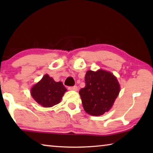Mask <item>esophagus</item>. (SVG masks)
Here are the masks:
<instances>
[{"label": "esophagus", "mask_w": 153, "mask_h": 153, "mask_svg": "<svg viewBox=\"0 0 153 153\" xmlns=\"http://www.w3.org/2000/svg\"><path fill=\"white\" fill-rule=\"evenodd\" d=\"M68 89H69V90H74V91H77V89H78V88H77V86H69V87H68Z\"/></svg>", "instance_id": "34e87169"}]
</instances>
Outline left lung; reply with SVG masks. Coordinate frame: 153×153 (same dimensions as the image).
<instances>
[{
	"label": "left lung",
	"mask_w": 153,
	"mask_h": 153,
	"mask_svg": "<svg viewBox=\"0 0 153 153\" xmlns=\"http://www.w3.org/2000/svg\"><path fill=\"white\" fill-rule=\"evenodd\" d=\"M86 86L79 90L83 107L93 116L103 115L112 107L120 93V84L116 77L104 70L88 71Z\"/></svg>",
	"instance_id": "left-lung-1"
}]
</instances>
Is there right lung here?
<instances>
[{
    "label": "right lung",
    "instance_id": "obj_1",
    "mask_svg": "<svg viewBox=\"0 0 153 153\" xmlns=\"http://www.w3.org/2000/svg\"><path fill=\"white\" fill-rule=\"evenodd\" d=\"M66 91L67 89L63 83L55 82L46 74L31 89V94L38 104L45 107H51L60 102Z\"/></svg>",
    "mask_w": 153,
    "mask_h": 153
}]
</instances>
